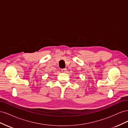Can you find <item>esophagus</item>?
<instances>
[{
	"label": "esophagus",
	"mask_w": 128,
	"mask_h": 128,
	"mask_svg": "<svg viewBox=\"0 0 128 128\" xmlns=\"http://www.w3.org/2000/svg\"><path fill=\"white\" fill-rule=\"evenodd\" d=\"M61 72H63V73H66L67 72V69L66 68H64V69H61Z\"/></svg>",
	"instance_id": "esophagus-1"
}]
</instances>
